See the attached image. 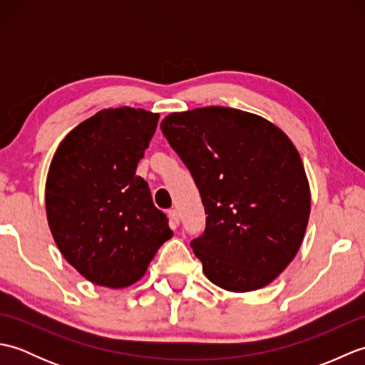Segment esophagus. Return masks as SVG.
Here are the masks:
<instances>
[{
  "instance_id": "esophagus-1",
  "label": "esophagus",
  "mask_w": 365,
  "mask_h": 365,
  "mask_svg": "<svg viewBox=\"0 0 365 365\" xmlns=\"http://www.w3.org/2000/svg\"><path fill=\"white\" fill-rule=\"evenodd\" d=\"M168 215H169V221H170V224H173L174 227H177V226H178V222H180V216H178V212L175 210V208H173V210H169V212H168Z\"/></svg>"
}]
</instances>
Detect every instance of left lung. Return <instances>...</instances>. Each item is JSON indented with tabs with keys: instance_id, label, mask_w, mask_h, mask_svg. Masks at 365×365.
<instances>
[{
	"instance_id": "8db88e82",
	"label": "left lung",
	"mask_w": 365,
	"mask_h": 365,
	"mask_svg": "<svg viewBox=\"0 0 365 365\" xmlns=\"http://www.w3.org/2000/svg\"><path fill=\"white\" fill-rule=\"evenodd\" d=\"M205 208L202 235L190 243L210 281L252 292L276 279L304 237L311 191L298 150L260 115L208 106L161 122Z\"/></svg>"
}]
</instances>
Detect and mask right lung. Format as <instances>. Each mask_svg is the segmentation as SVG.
Returning a JSON list of instances; mask_svg holds the SVG:
<instances>
[{"mask_svg": "<svg viewBox=\"0 0 365 365\" xmlns=\"http://www.w3.org/2000/svg\"><path fill=\"white\" fill-rule=\"evenodd\" d=\"M158 118L128 106L102 110L75 127L51 160L50 230L64 259L96 285L135 284L173 237L149 185L136 175Z\"/></svg>", "mask_w": 365, "mask_h": 365, "instance_id": "add662e5", "label": "right lung"}]
</instances>
